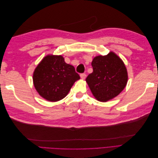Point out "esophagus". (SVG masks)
Segmentation results:
<instances>
[{
  "label": "esophagus",
  "instance_id": "1",
  "mask_svg": "<svg viewBox=\"0 0 158 158\" xmlns=\"http://www.w3.org/2000/svg\"><path fill=\"white\" fill-rule=\"evenodd\" d=\"M85 77H86V74H80V78L82 80H84L85 78Z\"/></svg>",
  "mask_w": 158,
  "mask_h": 158
}]
</instances>
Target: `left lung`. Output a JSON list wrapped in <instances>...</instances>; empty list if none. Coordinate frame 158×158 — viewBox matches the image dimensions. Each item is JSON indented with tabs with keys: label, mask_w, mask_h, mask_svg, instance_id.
<instances>
[{
	"label": "left lung",
	"mask_w": 158,
	"mask_h": 158,
	"mask_svg": "<svg viewBox=\"0 0 158 158\" xmlns=\"http://www.w3.org/2000/svg\"><path fill=\"white\" fill-rule=\"evenodd\" d=\"M92 66L93 73L88 76L85 81L98 101L108 102L117 97L125 88L127 70L122 59L114 52L94 57Z\"/></svg>",
	"instance_id": "8db88e82"
}]
</instances>
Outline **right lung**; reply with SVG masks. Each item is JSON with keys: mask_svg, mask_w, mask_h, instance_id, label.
<instances>
[{"mask_svg": "<svg viewBox=\"0 0 158 158\" xmlns=\"http://www.w3.org/2000/svg\"><path fill=\"white\" fill-rule=\"evenodd\" d=\"M80 78L74 66L66 63L62 55L45 56L33 74V82L37 93L51 102L65 98Z\"/></svg>", "mask_w": 158, "mask_h": 158, "instance_id": "right-lung-1", "label": "right lung"}]
</instances>
